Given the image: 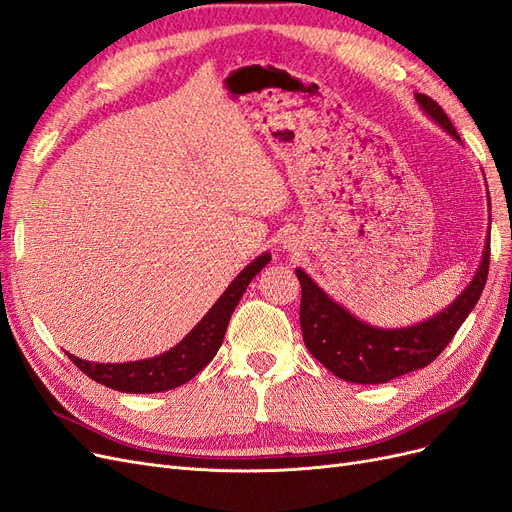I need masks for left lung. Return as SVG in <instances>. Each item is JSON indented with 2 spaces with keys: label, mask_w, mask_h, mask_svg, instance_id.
I'll list each match as a JSON object with an SVG mask.
<instances>
[{
  "label": "left lung",
  "mask_w": 512,
  "mask_h": 512,
  "mask_svg": "<svg viewBox=\"0 0 512 512\" xmlns=\"http://www.w3.org/2000/svg\"><path fill=\"white\" fill-rule=\"evenodd\" d=\"M423 111L459 141V134L442 106L425 94H416ZM491 207V205H489ZM489 239L470 286L438 316L406 329H378L354 318L335 303L305 271L301 282V331L307 350L337 378L354 384H382L414 369L427 367L455 337L474 309L489 273Z\"/></svg>",
  "instance_id": "obj_1"
}]
</instances>
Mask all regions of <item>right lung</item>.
<instances>
[{"instance_id":"right-lung-1","label":"right lung","mask_w":512,"mask_h":512,"mask_svg":"<svg viewBox=\"0 0 512 512\" xmlns=\"http://www.w3.org/2000/svg\"><path fill=\"white\" fill-rule=\"evenodd\" d=\"M269 260L271 254H262L250 262L232 280L222 297L215 301L207 316L168 352L153 356V359L132 363H91L68 354L70 361L91 380L121 393H162L177 389V386L192 380L218 354L224 342L228 320L232 312H235L239 299L243 297L247 284L262 271V267H267Z\"/></svg>"}]
</instances>
